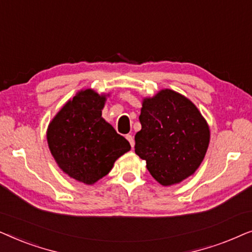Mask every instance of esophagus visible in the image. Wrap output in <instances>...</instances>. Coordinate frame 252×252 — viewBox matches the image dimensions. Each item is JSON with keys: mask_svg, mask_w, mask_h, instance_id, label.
I'll return each instance as SVG.
<instances>
[{"mask_svg": "<svg viewBox=\"0 0 252 252\" xmlns=\"http://www.w3.org/2000/svg\"><path fill=\"white\" fill-rule=\"evenodd\" d=\"M126 139L128 140L130 147L134 148V144H135V141H134V136H132L130 134H128V135H126Z\"/></svg>", "mask_w": 252, "mask_h": 252, "instance_id": "esophagus-1", "label": "esophagus"}]
</instances>
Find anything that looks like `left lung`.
Here are the masks:
<instances>
[{"label": "left lung", "instance_id": "8db88e82", "mask_svg": "<svg viewBox=\"0 0 252 252\" xmlns=\"http://www.w3.org/2000/svg\"><path fill=\"white\" fill-rule=\"evenodd\" d=\"M135 135V154L161 186L180 184L204 159L210 128L190 99L172 89L144 97Z\"/></svg>", "mask_w": 252, "mask_h": 252}]
</instances>
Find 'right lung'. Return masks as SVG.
Wrapping results in <instances>:
<instances>
[{
    "label": "right lung",
    "instance_id": "add662e5",
    "mask_svg": "<svg viewBox=\"0 0 252 252\" xmlns=\"http://www.w3.org/2000/svg\"><path fill=\"white\" fill-rule=\"evenodd\" d=\"M109 94L82 89L49 123L47 141L58 167L85 185H94L130 150L125 137L102 117Z\"/></svg>",
    "mask_w": 252,
    "mask_h": 252
}]
</instances>
